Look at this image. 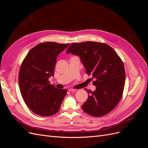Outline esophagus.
Returning <instances> with one entry per match:
<instances>
[{
	"mask_svg": "<svg viewBox=\"0 0 148 148\" xmlns=\"http://www.w3.org/2000/svg\"><path fill=\"white\" fill-rule=\"evenodd\" d=\"M69 91H70V92H74V91H76L77 90H76L75 89H73V88H70L69 89Z\"/></svg>",
	"mask_w": 148,
	"mask_h": 148,
	"instance_id": "34e87169",
	"label": "esophagus"
}]
</instances>
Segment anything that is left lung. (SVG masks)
<instances>
[{"mask_svg":"<svg viewBox=\"0 0 148 148\" xmlns=\"http://www.w3.org/2000/svg\"><path fill=\"white\" fill-rule=\"evenodd\" d=\"M70 53L80 57L86 73L95 79V91L85 89L91 95L82 105L83 110L96 117L109 114L117 106L123 92L125 71L120 57L108 44L92 41L71 44L66 51Z\"/></svg>","mask_w":148,"mask_h":148,"instance_id":"left-lung-1","label":"left lung"}]
</instances>
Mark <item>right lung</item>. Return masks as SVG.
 I'll list each match as a JSON object with an SVG mask.
<instances>
[{
  "mask_svg": "<svg viewBox=\"0 0 148 148\" xmlns=\"http://www.w3.org/2000/svg\"><path fill=\"white\" fill-rule=\"evenodd\" d=\"M69 44L40 43L32 48L21 65L18 76L21 95L28 108L43 117L56 114L66 94L50 84L53 77L57 57Z\"/></svg>",
  "mask_w": 148,
  "mask_h": 148,
  "instance_id": "obj_1",
  "label": "right lung"
}]
</instances>
